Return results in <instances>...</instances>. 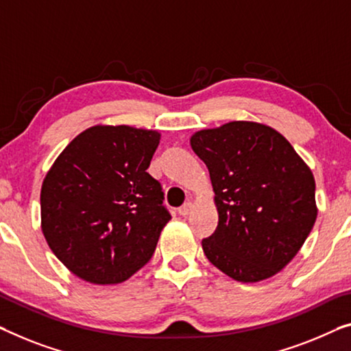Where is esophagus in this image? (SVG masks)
<instances>
[{
	"label": "esophagus",
	"mask_w": 351,
	"mask_h": 351,
	"mask_svg": "<svg viewBox=\"0 0 351 351\" xmlns=\"http://www.w3.org/2000/svg\"><path fill=\"white\" fill-rule=\"evenodd\" d=\"M192 209H193V205L191 202H187L180 209H178V213H180V216H187V214H191Z\"/></svg>",
	"instance_id": "34e87169"
}]
</instances>
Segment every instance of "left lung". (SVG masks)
Instances as JSON below:
<instances>
[{"label": "left lung", "instance_id": "left-lung-1", "mask_svg": "<svg viewBox=\"0 0 351 351\" xmlns=\"http://www.w3.org/2000/svg\"><path fill=\"white\" fill-rule=\"evenodd\" d=\"M191 146L211 178L219 222L206 258L238 282H260L300 252L317 219L315 180L284 135L254 121L202 129Z\"/></svg>", "mask_w": 351, "mask_h": 351}]
</instances>
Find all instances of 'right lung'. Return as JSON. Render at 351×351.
Segmentation results:
<instances>
[{
	"mask_svg": "<svg viewBox=\"0 0 351 351\" xmlns=\"http://www.w3.org/2000/svg\"><path fill=\"white\" fill-rule=\"evenodd\" d=\"M158 130L93 125L62 149L40 189L45 241L72 274L121 284L148 263L171 216L148 171Z\"/></svg>",
	"mask_w": 351,
	"mask_h": 351,
	"instance_id": "right-lung-1",
	"label": "right lung"
}]
</instances>
